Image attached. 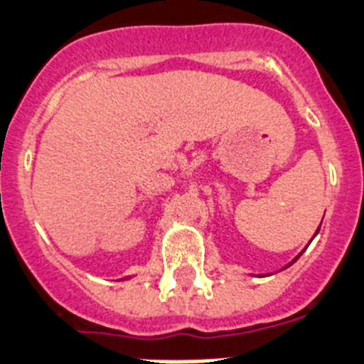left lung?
Returning <instances> with one entry per match:
<instances>
[{
  "label": "left lung",
  "mask_w": 364,
  "mask_h": 364,
  "mask_svg": "<svg viewBox=\"0 0 364 364\" xmlns=\"http://www.w3.org/2000/svg\"><path fill=\"white\" fill-rule=\"evenodd\" d=\"M318 231H319V229H318ZM296 259H298V258H296Z\"/></svg>",
  "instance_id": "left-lung-1"
}]
</instances>
